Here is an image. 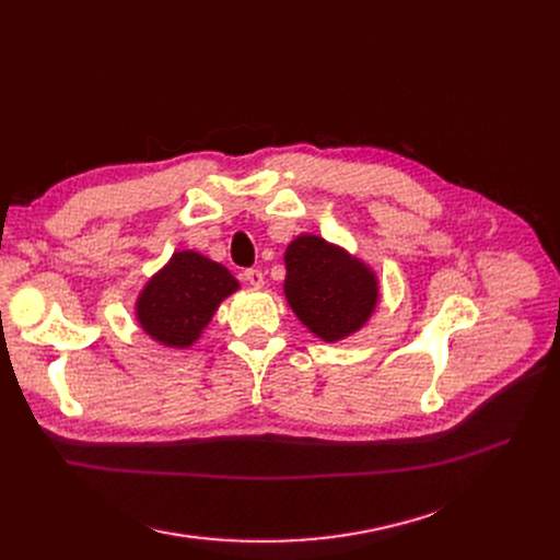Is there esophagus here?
<instances>
[{
  "instance_id": "34e87169",
  "label": "esophagus",
  "mask_w": 560,
  "mask_h": 560,
  "mask_svg": "<svg viewBox=\"0 0 560 560\" xmlns=\"http://www.w3.org/2000/svg\"><path fill=\"white\" fill-rule=\"evenodd\" d=\"M245 281L249 283V285H254V288H260L262 285V281H265V277H262V272L260 270H256V268H249V270H245Z\"/></svg>"
}]
</instances>
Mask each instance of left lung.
<instances>
[{
	"label": "left lung",
	"instance_id": "obj_1",
	"mask_svg": "<svg viewBox=\"0 0 560 560\" xmlns=\"http://www.w3.org/2000/svg\"><path fill=\"white\" fill-rule=\"evenodd\" d=\"M285 272L290 308L327 342L359 331L376 306L374 272L317 235H300L288 245Z\"/></svg>",
	"mask_w": 560,
	"mask_h": 560
}]
</instances>
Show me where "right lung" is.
Returning <instances> with one entry per match:
<instances>
[{
	"label": "right lung",
	"instance_id": "add662e5",
	"mask_svg": "<svg viewBox=\"0 0 560 560\" xmlns=\"http://www.w3.org/2000/svg\"><path fill=\"white\" fill-rule=\"evenodd\" d=\"M235 290L238 281L224 265L197 252H176L140 292L136 315L147 336L165 347L186 349Z\"/></svg>",
	"mask_w": 560,
	"mask_h": 560
}]
</instances>
